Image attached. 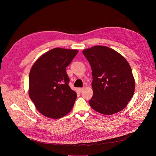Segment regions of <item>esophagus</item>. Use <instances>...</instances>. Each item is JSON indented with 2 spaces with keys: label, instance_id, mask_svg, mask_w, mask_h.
<instances>
[{
  "label": "esophagus",
  "instance_id": "1",
  "mask_svg": "<svg viewBox=\"0 0 156 156\" xmlns=\"http://www.w3.org/2000/svg\"><path fill=\"white\" fill-rule=\"evenodd\" d=\"M78 91L79 92H81V91H83V88H78Z\"/></svg>",
  "mask_w": 156,
  "mask_h": 156
}]
</instances>
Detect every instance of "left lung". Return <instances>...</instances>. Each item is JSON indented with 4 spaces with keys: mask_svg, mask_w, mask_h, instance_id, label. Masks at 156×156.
Segmentation results:
<instances>
[{
    "mask_svg": "<svg viewBox=\"0 0 156 156\" xmlns=\"http://www.w3.org/2000/svg\"><path fill=\"white\" fill-rule=\"evenodd\" d=\"M91 66L93 96L89 104L95 111L111 115L123 109L135 92L132 68L113 49L96 45L83 51Z\"/></svg>",
    "mask_w": 156,
    "mask_h": 156,
    "instance_id": "left-lung-1",
    "label": "left lung"
}]
</instances>
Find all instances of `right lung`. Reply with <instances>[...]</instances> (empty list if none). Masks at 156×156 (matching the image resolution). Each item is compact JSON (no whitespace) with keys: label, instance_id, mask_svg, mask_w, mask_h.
<instances>
[{"label":"right lung","instance_id":"add662e5","mask_svg":"<svg viewBox=\"0 0 156 156\" xmlns=\"http://www.w3.org/2000/svg\"><path fill=\"white\" fill-rule=\"evenodd\" d=\"M78 52L76 49L54 48L41 55L32 66L29 96L42 115L58 119L71 111L77 95L68 85L66 68Z\"/></svg>","mask_w":156,"mask_h":156}]
</instances>
